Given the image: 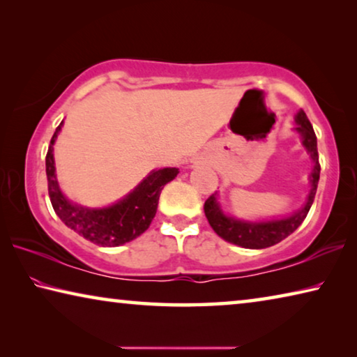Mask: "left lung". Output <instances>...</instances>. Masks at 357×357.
Returning <instances> with one entry per match:
<instances>
[{"label": "left lung", "instance_id": "obj_1", "mask_svg": "<svg viewBox=\"0 0 357 357\" xmlns=\"http://www.w3.org/2000/svg\"><path fill=\"white\" fill-rule=\"evenodd\" d=\"M296 128L302 138V146L305 148L307 154L310 155L313 162V168L310 173V192L305 198V203L296 213L289 214L280 219L271 220H243L236 217L227 215L222 211L219 200H217V192L213 193L206 202H204V214L209 225L213 227L214 231L219 234L222 239L234 245L244 247V249H266V247L279 244L280 241L288 238L289 234L298 229L304 219L309 214L313 200H315V193L319 181V162H318V149H317V135L313 132L307 114L299 110L296 114Z\"/></svg>", "mask_w": 357, "mask_h": 357}]
</instances>
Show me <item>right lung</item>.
<instances>
[{
	"instance_id": "obj_1",
	"label": "right lung",
	"mask_w": 357,
	"mask_h": 357,
	"mask_svg": "<svg viewBox=\"0 0 357 357\" xmlns=\"http://www.w3.org/2000/svg\"><path fill=\"white\" fill-rule=\"evenodd\" d=\"M63 121L52 137L45 157L48 195L56 215L66 227L74 229L84 239L102 247H118L130 243L143 234L153 222L160 192L179 173L178 168L167 167L153 170L134 190L116 203L105 208H86L72 203L59 189L56 179L53 144L61 132Z\"/></svg>"
}]
</instances>
